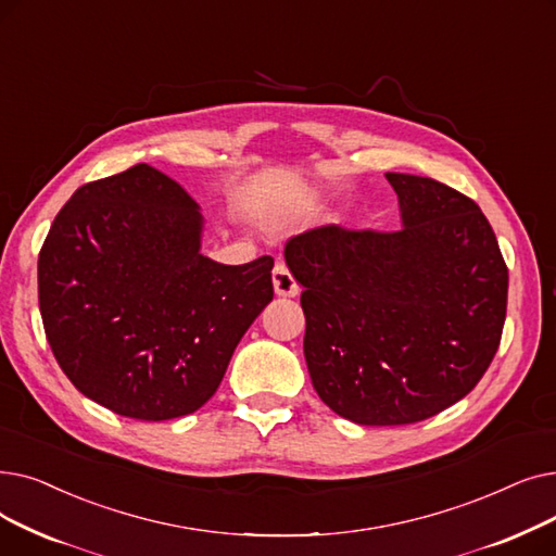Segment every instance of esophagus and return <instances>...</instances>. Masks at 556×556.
I'll return each mask as SVG.
<instances>
[{
	"mask_svg": "<svg viewBox=\"0 0 556 556\" xmlns=\"http://www.w3.org/2000/svg\"><path fill=\"white\" fill-rule=\"evenodd\" d=\"M271 276H274V289H276L278 296H282V299H294V296L299 294V282H296V278L292 276V271L287 269L285 262H278V264H276Z\"/></svg>",
	"mask_w": 556,
	"mask_h": 556,
	"instance_id": "obj_1",
	"label": "esophagus"
}]
</instances>
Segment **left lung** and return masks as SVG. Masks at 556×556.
Wrapping results in <instances>:
<instances>
[{
  "label": "left lung",
  "instance_id": "left-lung-1",
  "mask_svg": "<svg viewBox=\"0 0 556 556\" xmlns=\"http://www.w3.org/2000/svg\"><path fill=\"white\" fill-rule=\"evenodd\" d=\"M387 178L401 230L328 224L285 247L312 384L359 426H409L462 401L507 316L509 271L480 205L434 178Z\"/></svg>",
  "mask_w": 556,
  "mask_h": 556
}]
</instances>
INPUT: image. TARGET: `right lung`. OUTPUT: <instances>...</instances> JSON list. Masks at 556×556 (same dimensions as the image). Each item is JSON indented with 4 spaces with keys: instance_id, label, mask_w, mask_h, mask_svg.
Segmentation results:
<instances>
[{
    "instance_id": "right-lung-1",
    "label": "right lung",
    "mask_w": 556,
    "mask_h": 556,
    "mask_svg": "<svg viewBox=\"0 0 556 556\" xmlns=\"http://www.w3.org/2000/svg\"><path fill=\"white\" fill-rule=\"evenodd\" d=\"M192 197L144 163L78 188L38 255L45 334L63 374L119 416L167 420L203 407L257 314L274 257L199 253Z\"/></svg>"
}]
</instances>
